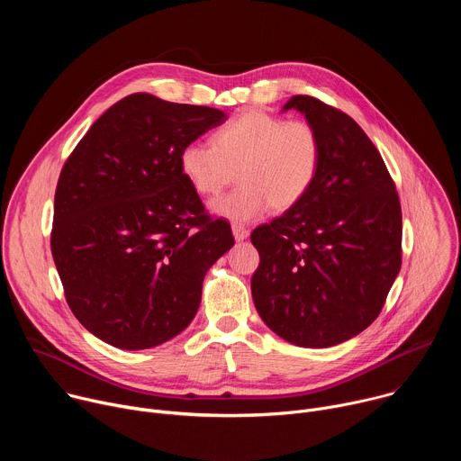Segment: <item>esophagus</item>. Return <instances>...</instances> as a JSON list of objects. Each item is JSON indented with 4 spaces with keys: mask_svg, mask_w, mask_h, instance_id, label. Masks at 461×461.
Masks as SVG:
<instances>
[{
    "mask_svg": "<svg viewBox=\"0 0 461 461\" xmlns=\"http://www.w3.org/2000/svg\"><path fill=\"white\" fill-rule=\"evenodd\" d=\"M231 231H233V237H235L237 242H242V240H246L249 237V231L244 226H240V224H233Z\"/></svg>",
    "mask_w": 461,
    "mask_h": 461,
    "instance_id": "esophagus-1",
    "label": "esophagus"
}]
</instances>
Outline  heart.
<instances>
[{
  "label": "heart",
  "instance_id": "1",
  "mask_svg": "<svg viewBox=\"0 0 461 461\" xmlns=\"http://www.w3.org/2000/svg\"><path fill=\"white\" fill-rule=\"evenodd\" d=\"M321 157V139L312 123L249 111L219 127L213 144H185L180 169L206 196L219 194L237 171L240 184L213 201L212 212L248 222L265 215L270 206L277 212L297 206L317 180Z\"/></svg>",
  "mask_w": 461,
  "mask_h": 461
}]
</instances>
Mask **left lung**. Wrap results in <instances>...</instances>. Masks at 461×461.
<instances>
[{
    "mask_svg": "<svg viewBox=\"0 0 461 461\" xmlns=\"http://www.w3.org/2000/svg\"><path fill=\"white\" fill-rule=\"evenodd\" d=\"M288 109L319 133L321 167L297 206L253 230L260 265L251 295L279 338L328 348L379 315L402 268V206L379 151L348 114L304 95Z\"/></svg>",
    "mask_w": 461,
    "mask_h": 461,
    "instance_id": "8db88e82",
    "label": "left lung"
}]
</instances>
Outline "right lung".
Instances as JSON below:
<instances>
[{"label":"right lung","mask_w":461,"mask_h":461,"mask_svg":"<svg viewBox=\"0 0 461 461\" xmlns=\"http://www.w3.org/2000/svg\"><path fill=\"white\" fill-rule=\"evenodd\" d=\"M224 111L131 95L65 162L50 249L75 317L122 350L158 347L193 321L206 272L233 246L180 169V151Z\"/></svg>","instance_id":"right-lung-1"}]
</instances>
